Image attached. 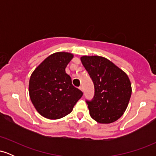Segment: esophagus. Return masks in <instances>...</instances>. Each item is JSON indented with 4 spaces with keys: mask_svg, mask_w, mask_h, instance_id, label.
I'll return each instance as SVG.
<instances>
[{
    "mask_svg": "<svg viewBox=\"0 0 156 156\" xmlns=\"http://www.w3.org/2000/svg\"><path fill=\"white\" fill-rule=\"evenodd\" d=\"M79 89H80V90H81L82 92H83V87H82V86H80Z\"/></svg>",
    "mask_w": 156,
    "mask_h": 156,
    "instance_id": "34e87169",
    "label": "esophagus"
}]
</instances>
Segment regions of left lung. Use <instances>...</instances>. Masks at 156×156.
<instances>
[{
    "label": "left lung",
    "mask_w": 156,
    "mask_h": 156,
    "mask_svg": "<svg viewBox=\"0 0 156 156\" xmlns=\"http://www.w3.org/2000/svg\"><path fill=\"white\" fill-rule=\"evenodd\" d=\"M80 60L94 87L92 99L86 100L91 117L103 124L114 122L122 117L129 103L132 92L129 78L103 57L85 55Z\"/></svg>",
    "instance_id": "left-lung-1"
}]
</instances>
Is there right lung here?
<instances>
[{"label": "right lung", "mask_w": 156, "mask_h": 156, "mask_svg": "<svg viewBox=\"0 0 156 156\" xmlns=\"http://www.w3.org/2000/svg\"><path fill=\"white\" fill-rule=\"evenodd\" d=\"M73 55L58 52L46 58L34 69L29 80V95L35 108L50 119L65 117L83 95L65 72Z\"/></svg>", "instance_id": "1"}]
</instances>
